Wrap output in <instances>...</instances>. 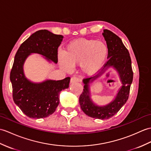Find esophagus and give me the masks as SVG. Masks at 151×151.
I'll use <instances>...</instances> for the list:
<instances>
[{"label":"esophagus","instance_id":"1","mask_svg":"<svg viewBox=\"0 0 151 151\" xmlns=\"http://www.w3.org/2000/svg\"><path fill=\"white\" fill-rule=\"evenodd\" d=\"M79 79L77 78V77H72L70 80V83H76V82H79Z\"/></svg>","mask_w":151,"mask_h":151}]
</instances>
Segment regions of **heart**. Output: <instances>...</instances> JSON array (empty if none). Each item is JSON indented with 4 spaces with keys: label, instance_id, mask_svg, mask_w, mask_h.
<instances>
[{
    "label": "heart",
    "instance_id": "heart-1",
    "mask_svg": "<svg viewBox=\"0 0 151 151\" xmlns=\"http://www.w3.org/2000/svg\"><path fill=\"white\" fill-rule=\"evenodd\" d=\"M64 55H59L60 65L67 71L79 64L83 75L93 76L104 67L108 56V47L101 41L80 38L70 42Z\"/></svg>",
    "mask_w": 151,
    "mask_h": 151
}]
</instances>
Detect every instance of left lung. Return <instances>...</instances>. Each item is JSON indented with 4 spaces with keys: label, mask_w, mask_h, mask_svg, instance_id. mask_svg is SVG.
Here are the masks:
<instances>
[{
    "label": "left lung",
    "mask_w": 151,
    "mask_h": 151,
    "mask_svg": "<svg viewBox=\"0 0 151 151\" xmlns=\"http://www.w3.org/2000/svg\"><path fill=\"white\" fill-rule=\"evenodd\" d=\"M102 35L108 47V61L99 74L83 80L84 89L80 96L79 102L86 114L94 118L105 120L116 114L127 101L133 73L130 55L121 38L108 29H104ZM111 68L117 73L122 86L113 101L106 105L100 106L92 100L90 87L94 81Z\"/></svg>",
    "instance_id": "1"
}]
</instances>
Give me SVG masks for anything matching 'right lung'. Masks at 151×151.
<instances>
[{
  "label": "right lung",
  "instance_id": "right-lung-1",
  "mask_svg": "<svg viewBox=\"0 0 151 151\" xmlns=\"http://www.w3.org/2000/svg\"><path fill=\"white\" fill-rule=\"evenodd\" d=\"M63 38L46 29L37 31L20 45L15 56L10 73L13 101L31 118H45L54 113L59 104L60 93L68 88L70 78L34 82L24 74V63L31 54H38L49 63L57 64V50Z\"/></svg>",
  "mask_w": 151,
  "mask_h": 151
}]
</instances>
